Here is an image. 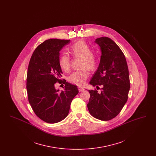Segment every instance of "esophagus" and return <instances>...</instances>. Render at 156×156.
<instances>
[{
  "label": "esophagus",
  "instance_id": "34e87169",
  "mask_svg": "<svg viewBox=\"0 0 156 156\" xmlns=\"http://www.w3.org/2000/svg\"><path fill=\"white\" fill-rule=\"evenodd\" d=\"M78 89H79V91H80V92H82V91H83V90H85L84 88H81V87H79V88H78Z\"/></svg>",
  "mask_w": 156,
  "mask_h": 156
}]
</instances>
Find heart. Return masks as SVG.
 Listing matches in <instances>:
<instances>
[{
	"label": "heart",
	"instance_id": "1",
	"mask_svg": "<svg viewBox=\"0 0 156 156\" xmlns=\"http://www.w3.org/2000/svg\"><path fill=\"white\" fill-rule=\"evenodd\" d=\"M69 53L74 58H81L82 68H87L90 71H94L97 66V59L93 55V50L83 41H78L69 47ZM59 67L62 70L68 72L69 70L71 59L68 55L64 54L59 58ZM89 76L86 69L75 71L68 77V81L78 86H82Z\"/></svg>",
	"mask_w": 156,
	"mask_h": 156
}]
</instances>
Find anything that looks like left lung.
Instances as JSON below:
<instances>
[{
  "label": "left lung",
  "instance_id": "1",
  "mask_svg": "<svg viewBox=\"0 0 156 156\" xmlns=\"http://www.w3.org/2000/svg\"><path fill=\"white\" fill-rule=\"evenodd\" d=\"M95 43L99 45L102 54L89 83L102 88L101 93L97 89L89 90L87 106L93 117L106 121L115 118L127 101L130 87L129 69L124 54L110 38L100 37Z\"/></svg>",
  "mask_w": 156,
  "mask_h": 156
}]
</instances>
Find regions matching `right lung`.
Returning a JSON list of instances; mask_svg holds the SVG:
<instances>
[{"mask_svg": "<svg viewBox=\"0 0 156 156\" xmlns=\"http://www.w3.org/2000/svg\"><path fill=\"white\" fill-rule=\"evenodd\" d=\"M69 43V40H47L35 49L29 62L26 82L29 102L37 116L48 123L67 117L71 102L79 92L76 85L61 79L59 51ZM57 82L65 84L64 91L55 89Z\"/></svg>", "mask_w": 156, "mask_h": 156, "instance_id": "1", "label": "right lung"}]
</instances>
